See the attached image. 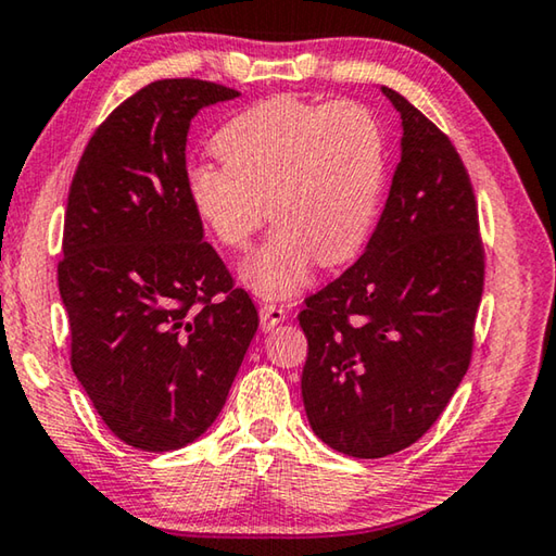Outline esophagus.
Wrapping results in <instances>:
<instances>
[{
  "instance_id": "34e87169",
  "label": "esophagus",
  "mask_w": 556,
  "mask_h": 556,
  "mask_svg": "<svg viewBox=\"0 0 556 556\" xmlns=\"http://www.w3.org/2000/svg\"><path fill=\"white\" fill-rule=\"evenodd\" d=\"M261 329L263 332H270V329H276L280 323L286 319V307L283 305H273V303H266L261 305Z\"/></svg>"
}]
</instances>
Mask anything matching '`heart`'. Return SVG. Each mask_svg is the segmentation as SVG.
I'll use <instances>...</instances> for the list:
<instances>
[{"mask_svg": "<svg viewBox=\"0 0 556 556\" xmlns=\"http://www.w3.org/2000/svg\"><path fill=\"white\" fill-rule=\"evenodd\" d=\"M212 151L222 168L194 165L185 192L214 241L247 249L266 210L276 224L241 263L253 293L290 298L315 261L339 266L364 249L388 175L383 129L364 104L270 97L224 124Z\"/></svg>", "mask_w": 556, "mask_h": 556, "instance_id": "heart-1", "label": "heart"}]
</instances>
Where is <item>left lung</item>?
Returning a JSON list of instances; mask_svg holds the SVG:
<instances>
[{
    "label": "left lung",
    "instance_id": "1",
    "mask_svg": "<svg viewBox=\"0 0 556 556\" xmlns=\"http://www.w3.org/2000/svg\"><path fill=\"white\" fill-rule=\"evenodd\" d=\"M401 114V161L376 231L352 268L309 295L303 403L327 446L381 459L444 413L471 362L483 293L479 212L459 153L422 112Z\"/></svg>",
    "mask_w": 556,
    "mask_h": 556
}]
</instances>
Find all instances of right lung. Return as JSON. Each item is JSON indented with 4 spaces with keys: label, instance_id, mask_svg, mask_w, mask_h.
Listing matches in <instances>:
<instances>
[{
    "label": "right lung",
    "instance_id": "1",
    "mask_svg": "<svg viewBox=\"0 0 556 556\" xmlns=\"http://www.w3.org/2000/svg\"><path fill=\"white\" fill-rule=\"evenodd\" d=\"M233 97L188 77L143 87L94 131L67 194L58 288L73 371L104 425L143 452L210 430L258 329L185 192L190 122Z\"/></svg>",
    "mask_w": 556,
    "mask_h": 556
}]
</instances>
